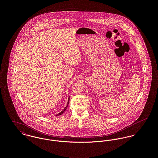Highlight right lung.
<instances>
[{
  "label": "right lung",
  "instance_id": "obj_1",
  "mask_svg": "<svg viewBox=\"0 0 158 158\" xmlns=\"http://www.w3.org/2000/svg\"><path fill=\"white\" fill-rule=\"evenodd\" d=\"M69 100H68V104H67V106H66V107H65V108H64V110H63V111H61V113H59V114H58V115H61V114H63V113H64V111H66V109H67V108H68V105H69Z\"/></svg>",
  "mask_w": 158,
  "mask_h": 158
}]
</instances>
